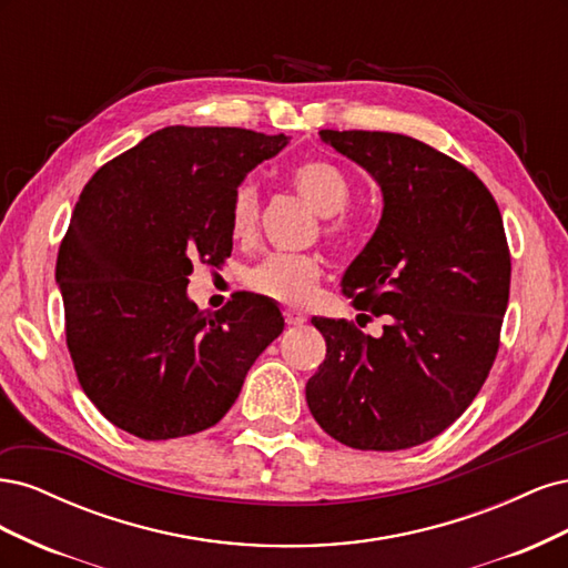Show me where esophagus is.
Listing matches in <instances>:
<instances>
[{
	"instance_id": "esophagus-1",
	"label": "esophagus",
	"mask_w": 568,
	"mask_h": 568,
	"mask_svg": "<svg viewBox=\"0 0 568 568\" xmlns=\"http://www.w3.org/2000/svg\"><path fill=\"white\" fill-rule=\"evenodd\" d=\"M284 317H286V324H291V326H301L307 322V317L301 311H294V307H286Z\"/></svg>"
}]
</instances>
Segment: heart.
I'll return each instance as SVG.
<instances>
[{
  "mask_svg": "<svg viewBox=\"0 0 568 568\" xmlns=\"http://www.w3.org/2000/svg\"><path fill=\"white\" fill-rule=\"evenodd\" d=\"M288 182L296 192L313 205L315 213L326 217L324 234L341 242L348 236V222L341 213L348 209L353 192L343 170L326 161H307L288 173ZM261 215V192L255 182H242L236 186L230 209L232 234L246 239L255 232ZM322 277V263L315 255L272 253L265 261L248 270L246 284L267 298L288 305H301L315 294Z\"/></svg>",
  "mask_w": 568,
  "mask_h": 568,
  "instance_id": "obj_1",
  "label": "heart"
}]
</instances>
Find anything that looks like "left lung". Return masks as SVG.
I'll use <instances>...</instances> for the list:
<instances>
[{"label": "left lung", "instance_id": "obj_1", "mask_svg": "<svg viewBox=\"0 0 568 568\" xmlns=\"http://www.w3.org/2000/svg\"><path fill=\"white\" fill-rule=\"evenodd\" d=\"M320 136L382 189L379 225L341 288L388 324L374 338L346 320L315 317L326 357L305 400L348 448H415L471 405L500 348L511 277L503 215L469 168L419 140L367 130Z\"/></svg>", "mask_w": 568, "mask_h": 568}]
</instances>
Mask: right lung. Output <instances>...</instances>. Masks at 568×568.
<instances>
[{"label": "right lung", "instance_id": "1", "mask_svg": "<svg viewBox=\"0 0 568 568\" xmlns=\"http://www.w3.org/2000/svg\"><path fill=\"white\" fill-rule=\"evenodd\" d=\"M284 134L170 125L84 184L57 257L78 382L111 424L144 440L205 432L227 415L280 307L234 294L217 313L186 296L194 261L232 251L230 209Z\"/></svg>", "mask_w": 568, "mask_h": 568}]
</instances>
